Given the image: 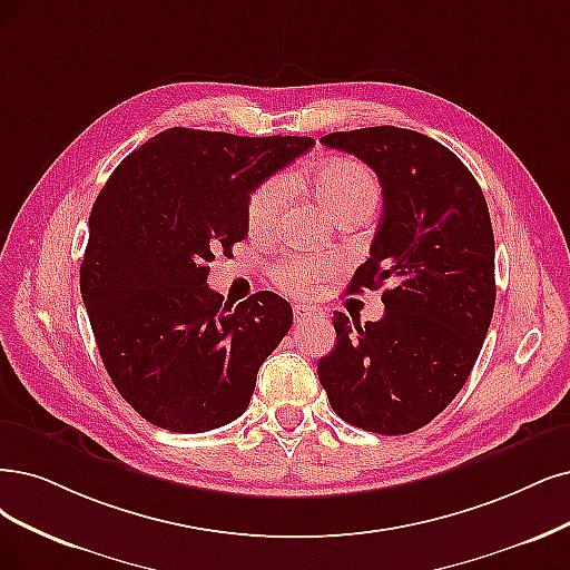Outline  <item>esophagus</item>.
<instances>
[{
  "label": "esophagus",
  "instance_id": "esophagus-1",
  "mask_svg": "<svg viewBox=\"0 0 570 570\" xmlns=\"http://www.w3.org/2000/svg\"><path fill=\"white\" fill-rule=\"evenodd\" d=\"M293 314H296V322H309V320L324 317L322 307H317V305H305V303L293 305Z\"/></svg>",
  "mask_w": 570,
  "mask_h": 570
}]
</instances>
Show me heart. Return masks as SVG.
<instances>
[{
    "label": "heart",
    "mask_w": 570,
    "mask_h": 570,
    "mask_svg": "<svg viewBox=\"0 0 570 570\" xmlns=\"http://www.w3.org/2000/svg\"><path fill=\"white\" fill-rule=\"evenodd\" d=\"M312 185L333 216L347 208L377 204V180L371 168L347 157H331L312 171ZM286 204V185L282 178L261 183L248 199L246 220L250 232H267L279 220ZM335 261L328 256H284L272 267V282L293 296H305L333 272Z\"/></svg>",
    "instance_id": "obj_1"
}]
</instances>
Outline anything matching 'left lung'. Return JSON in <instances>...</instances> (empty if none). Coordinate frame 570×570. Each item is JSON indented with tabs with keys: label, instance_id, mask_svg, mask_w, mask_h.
<instances>
[{
	"label": "left lung",
	"instance_id": "1",
	"mask_svg": "<svg viewBox=\"0 0 570 570\" xmlns=\"http://www.w3.org/2000/svg\"><path fill=\"white\" fill-rule=\"evenodd\" d=\"M360 157L383 185V218L350 291L381 288L385 314H333L335 350L320 383L345 423L415 432L465 385L495 305V242L487 199L449 147L411 129L371 126L322 138Z\"/></svg>",
	"mask_w": 570,
	"mask_h": 570
}]
</instances>
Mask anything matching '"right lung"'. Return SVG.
Instances as JSON below:
<instances>
[{
	"label": "right lung",
	"instance_id": "obj_1",
	"mask_svg": "<svg viewBox=\"0 0 570 570\" xmlns=\"http://www.w3.org/2000/svg\"><path fill=\"white\" fill-rule=\"evenodd\" d=\"M314 145L166 129L126 157L91 208L79 269L100 360L147 423L197 434L237 420L293 324L261 291L229 305L208 263L248 235L250 193Z\"/></svg>",
	"mask_w": 570,
	"mask_h": 570
}]
</instances>
